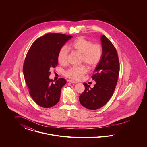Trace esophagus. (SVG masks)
<instances>
[{"label": "esophagus", "mask_w": 147, "mask_h": 147, "mask_svg": "<svg viewBox=\"0 0 147 147\" xmlns=\"http://www.w3.org/2000/svg\"><path fill=\"white\" fill-rule=\"evenodd\" d=\"M69 82L71 83H74V84H76L77 83V82H75V81H73V80H69Z\"/></svg>", "instance_id": "34e87169"}]
</instances>
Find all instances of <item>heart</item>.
<instances>
[{"mask_svg": "<svg viewBox=\"0 0 147 147\" xmlns=\"http://www.w3.org/2000/svg\"><path fill=\"white\" fill-rule=\"evenodd\" d=\"M71 51L81 54L80 62L85 63L92 69L97 66L101 61L103 55V49L99 43H93L90 40L84 37H78L70 42L68 46ZM68 51L65 47H62L58 52L57 61L62 65L67 63ZM87 72V68L83 64L70 67L65 72V76L75 80L82 79Z\"/></svg>", "mask_w": 147, "mask_h": 147, "instance_id": "heart-1", "label": "heart"}]
</instances>
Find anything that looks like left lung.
Listing matches in <instances>:
<instances>
[{
	"label": "left lung",
	"mask_w": 147,
	"mask_h": 147,
	"mask_svg": "<svg viewBox=\"0 0 147 147\" xmlns=\"http://www.w3.org/2000/svg\"><path fill=\"white\" fill-rule=\"evenodd\" d=\"M103 55L94 71L92 79L96 82L94 88L83 83L85 90L79 96L81 105L89 110L102 107L112 97L117 83L119 62L117 51L105 36H101Z\"/></svg>",
	"instance_id": "left-lung-1"
}]
</instances>
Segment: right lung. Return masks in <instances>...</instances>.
<instances>
[{"instance_id":"1","label":"right lung","mask_w":147,"mask_h":147,"mask_svg":"<svg viewBox=\"0 0 147 147\" xmlns=\"http://www.w3.org/2000/svg\"><path fill=\"white\" fill-rule=\"evenodd\" d=\"M70 35L49 33L37 39L26 55L23 73L29 94L38 105L49 108L56 105L60 98L62 88L66 84L61 78L53 83L49 78L50 70L58 64L57 55Z\"/></svg>"}]
</instances>
